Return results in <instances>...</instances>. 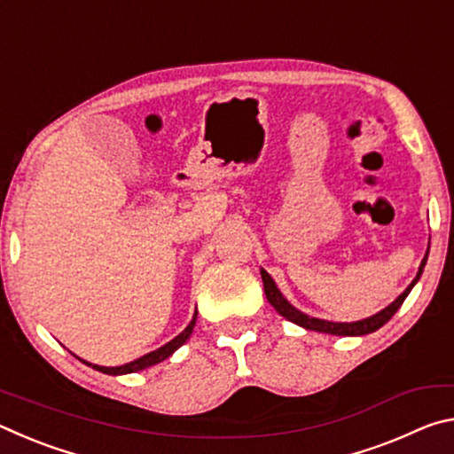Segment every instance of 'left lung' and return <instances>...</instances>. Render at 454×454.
Returning a JSON list of instances; mask_svg holds the SVG:
<instances>
[{"mask_svg":"<svg viewBox=\"0 0 454 454\" xmlns=\"http://www.w3.org/2000/svg\"><path fill=\"white\" fill-rule=\"evenodd\" d=\"M427 256H428V250H427ZM427 256L422 258L420 262V268H419V274L417 278H414L409 288H406L401 296L396 298V301L393 304H388L387 309L376 312L374 317L371 318H364V320H358V322H330V320H320V318H314V317H309V314H304L301 310H296L294 306H292L286 298L282 296V292L276 288L274 280L270 278V274H268L264 268H260V274H262V282H264V292H266V298L268 302H270L276 312L280 314V317H284L290 322H294V325L302 326L306 330H317V333H326V334H336V336H363V334H371L374 333V330H379L382 325H387V322L395 317V312L401 309L404 298L409 296V292L412 290L414 284L419 282L422 270H425V264H427Z\"/></svg>","mask_w":454,"mask_h":454,"instance_id":"1","label":"left lung"}]
</instances>
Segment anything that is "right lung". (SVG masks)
<instances>
[{
	"instance_id": "1",
	"label": "right lung",
	"mask_w": 454,
	"mask_h": 454,
	"mask_svg": "<svg viewBox=\"0 0 454 454\" xmlns=\"http://www.w3.org/2000/svg\"><path fill=\"white\" fill-rule=\"evenodd\" d=\"M196 314H198V312H196ZM196 314H194V318H192L190 325H188L186 328H184L182 333L174 338V340L164 344V347H160L158 350L148 352V355H144V356H140V358L132 360V363H128V364H124V366H98V364H90V363H86V360H82V358H80V360H82L83 364L96 368V371H99V372L114 374V376H116V374H129V372L144 371V368L162 363V360H166L168 356H172L174 352L178 350V348L182 347V344L188 340L190 334H192V330H194V326H196Z\"/></svg>"
}]
</instances>
